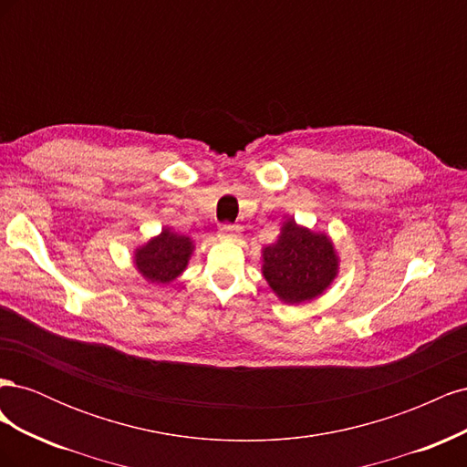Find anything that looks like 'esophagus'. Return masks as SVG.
<instances>
[{"label": "esophagus", "instance_id": "esophagus-1", "mask_svg": "<svg viewBox=\"0 0 467 467\" xmlns=\"http://www.w3.org/2000/svg\"><path fill=\"white\" fill-rule=\"evenodd\" d=\"M237 234H239L237 225H234V223H223L222 228H220V232H218V237H220V239H235Z\"/></svg>", "mask_w": 467, "mask_h": 467}]
</instances>
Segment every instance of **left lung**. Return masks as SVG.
I'll return each instance as SVG.
<instances>
[{"mask_svg": "<svg viewBox=\"0 0 467 467\" xmlns=\"http://www.w3.org/2000/svg\"><path fill=\"white\" fill-rule=\"evenodd\" d=\"M338 259L325 234L288 220L278 242L263 249V276L282 302L314 300L337 276Z\"/></svg>", "mask_w": 467, "mask_h": 467, "instance_id": "left-lung-1", "label": "left lung"}]
</instances>
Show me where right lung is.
I'll return each instance as SVG.
<instances>
[{
    "label": "right lung",
    "mask_w": 467,
    "mask_h": 467,
    "mask_svg": "<svg viewBox=\"0 0 467 467\" xmlns=\"http://www.w3.org/2000/svg\"><path fill=\"white\" fill-rule=\"evenodd\" d=\"M192 253L191 237L179 235L165 228L158 237L136 249V268L146 280L155 285H167L187 268Z\"/></svg>",
    "instance_id": "1"
}]
</instances>
